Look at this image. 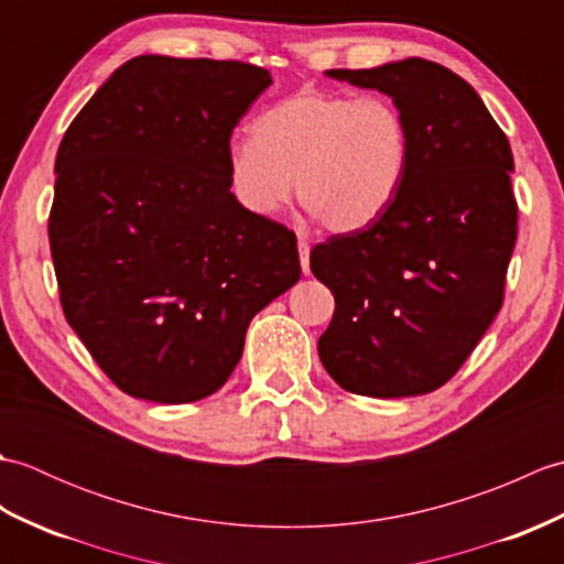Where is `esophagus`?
Masks as SVG:
<instances>
[{"label":"esophagus","instance_id":"1","mask_svg":"<svg viewBox=\"0 0 564 564\" xmlns=\"http://www.w3.org/2000/svg\"><path fill=\"white\" fill-rule=\"evenodd\" d=\"M297 251H301V267H303V273L307 275V273H310V245L305 242L303 237L297 239Z\"/></svg>","mask_w":564,"mask_h":564}]
</instances>
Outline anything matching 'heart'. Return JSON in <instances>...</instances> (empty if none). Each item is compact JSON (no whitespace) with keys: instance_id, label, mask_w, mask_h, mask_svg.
I'll list each match as a JSON object with an SVG mask.
<instances>
[{"instance_id":"heart-1","label":"heart","mask_w":564,"mask_h":564,"mask_svg":"<svg viewBox=\"0 0 564 564\" xmlns=\"http://www.w3.org/2000/svg\"><path fill=\"white\" fill-rule=\"evenodd\" d=\"M402 111L378 94L301 89L251 123V142L227 150V184L254 215H273L295 194L329 232L378 220L410 170Z\"/></svg>"}]
</instances>
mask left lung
<instances>
[{"instance_id": "obj_1", "label": "left lung", "mask_w": 564, "mask_h": 564, "mask_svg": "<svg viewBox=\"0 0 564 564\" xmlns=\"http://www.w3.org/2000/svg\"><path fill=\"white\" fill-rule=\"evenodd\" d=\"M327 75L388 94L412 154L378 220L310 251L334 295L319 361L366 398L424 394L458 373L505 303L519 218L509 140L470 84L431 59Z\"/></svg>"}]
</instances>
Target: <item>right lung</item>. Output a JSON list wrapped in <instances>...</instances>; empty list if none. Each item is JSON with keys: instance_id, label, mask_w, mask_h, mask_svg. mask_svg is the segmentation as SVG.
I'll use <instances>...</instances> for the list:
<instances>
[{"instance_id": "1", "label": "right lung", "mask_w": 564, "mask_h": 564, "mask_svg": "<svg viewBox=\"0 0 564 564\" xmlns=\"http://www.w3.org/2000/svg\"><path fill=\"white\" fill-rule=\"evenodd\" d=\"M269 84L239 59L140 55L59 142L47 218L59 303L130 398L220 390L251 317L301 279L295 232L227 184L232 130Z\"/></svg>"}]
</instances>
